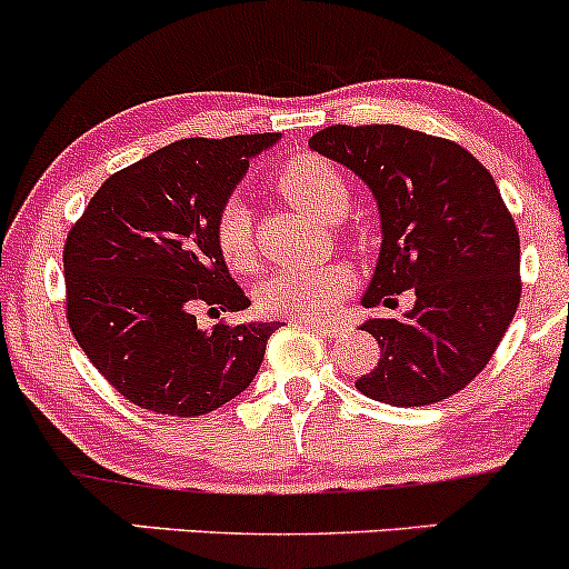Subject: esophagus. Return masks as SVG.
Here are the masks:
<instances>
[{
    "mask_svg": "<svg viewBox=\"0 0 569 569\" xmlns=\"http://www.w3.org/2000/svg\"><path fill=\"white\" fill-rule=\"evenodd\" d=\"M295 323H299V327L313 329V332L323 335V337L340 335V329H342V323H337V321H318V318H297Z\"/></svg>",
    "mask_w": 569,
    "mask_h": 569,
    "instance_id": "1",
    "label": "esophagus"
}]
</instances>
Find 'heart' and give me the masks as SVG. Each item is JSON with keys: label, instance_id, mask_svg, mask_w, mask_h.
Masks as SVG:
<instances>
[{"label": "heart", "instance_id": "obj_1", "mask_svg": "<svg viewBox=\"0 0 569 569\" xmlns=\"http://www.w3.org/2000/svg\"><path fill=\"white\" fill-rule=\"evenodd\" d=\"M280 193L305 213L335 221L348 208V186L332 161L321 156H297L280 167L274 178ZM216 246L223 261L234 272H248L256 261L253 218L240 197L227 199L216 218ZM351 289L348 267L327 261V264L286 267L272 272L261 283L259 302L267 313L291 318H316L332 310L342 295Z\"/></svg>", "mask_w": 569, "mask_h": 569}]
</instances>
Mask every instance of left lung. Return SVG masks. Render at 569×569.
I'll return each instance as SVG.
<instances>
[{
  "label": "left lung",
  "mask_w": 569,
  "mask_h": 569,
  "mask_svg": "<svg viewBox=\"0 0 569 569\" xmlns=\"http://www.w3.org/2000/svg\"><path fill=\"white\" fill-rule=\"evenodd\" d=\"M310 148L359 174L380 213V256L361 305L405 318L361 323L380 361L356 389L395 408H421L465 389L489 365L521 299V246L491 172L442 137L397 123L327 127Z\"/></svg>",
  "instance_id": "left-lung-1"
}]
</instances>
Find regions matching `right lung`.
Listing matches in <instances>:
<instances>
[{
	"mask_svg": "<svg viewBox=\"0 0 569 569\" xmlns=\"http://www.w3.org/2000/svg\"><path fill=\"white\" fill-rule=\"evenodd\" d=\"M278 132L189 137L110 174L64 242L67 321L104 380L153 413L193 418L251 386L278 321L199 329L197 308L251 305L216 218Z\"/></svg>",
	"mask_w": 569,
	"mask_h": 569,
	"instance_id": "obj_1",
	"label": "right lung"
}]
</instances>
